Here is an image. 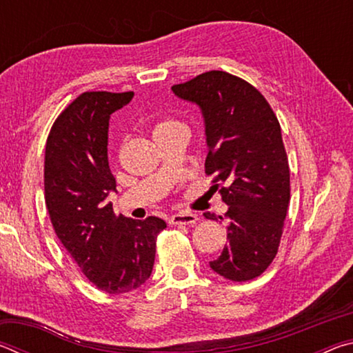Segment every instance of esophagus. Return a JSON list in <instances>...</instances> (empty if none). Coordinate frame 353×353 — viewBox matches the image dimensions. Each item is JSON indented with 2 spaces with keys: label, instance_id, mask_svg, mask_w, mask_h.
I'll return each mask as SVG.
<instances>
[{
  "label": "esophagus",
  "instance_id": "34e87169",
  "mask_svg": "<svg viewBox=\"0 0 353 353\" xmlns=\"http://www.w3.org/2000/svg\"><path fill=\"white\" fill-rule=\"evenodd\" d=\"M199 221V216L194 213H176L171 216V224L176 225H194Z\"/></svg>",
  "mask_w": 353,
  "mask_h": 353
}]
</instances>
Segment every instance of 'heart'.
I'll use <instances>...</instances> for the list:
<instances>
[{
  "mask_svg": "<svg viewBox=\"0 0 353 353\" xmlns=\"http://www.w3.org/2000/svg\"><path fill=\"white\" fill-rule=\"evenodd\" d=\"M176 129H183V124L181 121H177V119L163 118L154 126V135L170 132V130H176Z\"/></svg>",
  "mask_w": 353,
  "mask_h": 353,
  "instance_id": "1",
  "label": "heart"
}]
</instances>
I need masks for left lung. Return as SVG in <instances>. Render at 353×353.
<instances>
[{"label": "left lung", "mask_w": 353, "mask_h": 353, "mask_svg": "<svg viewBox=\"0 0 353 353\" xmlns=\"http://www.w3.org/2000/svg\"><path fill=\"white\" fill-rule=\"evenodd\" d=\"M172 92L201 107L205 174L229 205V243L210 268L232 282H248L276 259L290 205V166L279 119L254 85L225 71H207L176 83ZM204 216L214 219L210 213Z\"/></svg>", "instance_id": "8db88e82"}]
</instances>
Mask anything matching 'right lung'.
<instances>
[{
    "instance_id": "add662e5",
    "label": "right lung",
    "mask_w": 353,
    "mask_h": 353,
    "mask_svg": "<svg viewBox=\"0 0 353 353\" xmlns=\"http://www.w3.org/2000/svg\"><path fill=\"white\" fill-rule=\"evenodd\" d=\"M134 92H85L56 118L45 148V204L63 248L83 276L109 294L134 291L152 272L155 240L166 223L115 216L107 202L117 182L107 132Z\"/></svg>"
}]
</instances>
